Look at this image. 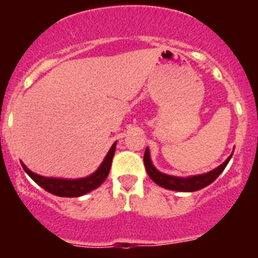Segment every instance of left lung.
Segmentation results:
<instances>
[{"label": "left lung", "mask_w": 258, "mask_h": 258, "mask_svg": "<svg viewBox=\"0 0 258 258\" xmlns=\"http://www.w3.org/2000/svg\"><path fill=\"white\" fill-rule=\"evenodd\" d=\"M231 156L232 155H230L225 163H222L220 166H217L216 169L211 170V172L199 175H191V177H186V178L174 177V175H168L159 172V170L152 165L149 149H146L143 161H145L146 172H147V174L150 175V178H151L156 184H159V186H161V187L164 188H168V190L181 191V192H192V191H198L207 187L208 184H211L214 179L217 178L218 175L223 172V169L226 168Z\"/></svg>", "instance_id": "1"}]
</instances>
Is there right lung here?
<instances>
[{"instance_id": "add662e5", "label": "right lung", "mask_w": 258, "mask_h": 258, "mask_svg": "<svg viewBox=\"0 0 258 258\" xmlns=\"http://www.w3.org/2000/svg\"><path fill=\"white\" fill-rule=\"evenodd\" d=\"M116 150V142L113 143L112 147L109 149L108 154L104 157L103 163L101 166L95 170L93 174L88 175L85 178L79 179H64V178H51V177H42L40 174L31 172L24 164L22 163L23 169L26 170L27 174L31 177L33 181L37 184H40L41 187L46 190L47 192L56 195V197L63 198H77L81 195L90 192L94 188L99 187L104 182V179L108 175L109 169H111V164H112L113 155H115Z\"/></svg>"}]
</instances>
